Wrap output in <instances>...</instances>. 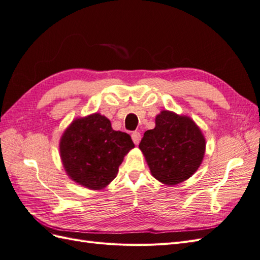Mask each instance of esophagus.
<instances>
[{
  "label": "esophagus",
  "mask_w": 260,
  "mask_h": 260,
  "mask_svg": "<svg viewBox=\"0 0 260 260\" xmlns=\"http://www.w3.org/2000/svg\"><path fill=\"white\" fill-rule=\"evenodd\" d=\"M131 138H132V141H133V142H135V144H139V142L141 141V133H140L139 131L132 132Z\"/></svg>",
  "instance_id": "obj_1"
}]
</instances>
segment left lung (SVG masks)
Listing matches in <instances>:
<instances>
[{
	"label": "left lung",
	"mask_w": 260,
	"mask_h": 260,
	"mask_svg": "<svg viewBox=\"0 0 260 260\" xmlns=\"http://www.w3.org/2000/svg\"><path fill=\"white\" fill-rule=\"evenodd\" d=\"M155 121V128L145 131L139 147L154 178L168 185L183 182L200 167L205 139L188 117L162 111Z\"/></svg>",
	"instance_id": "obj_1"
}]
</instances>
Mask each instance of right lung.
<instances>
[{
    "mask_svg": "<svg viewBox=\"0 0 260 260\" xmlns=\"http://www.w3.org/2000/svg\"><path fill=\"white\" fill-rule=\"evenodd\" d=\"M135 147L131 137L115 131L100 114L75 120L60 140V157L77 183L99 190L113 181L124 155Z\"/></svg>",
    "mask_w": 260,
    "mask_h": 260,
    "instance_id": "obj_1",
    "label": "right lung"
}]
</instances>
